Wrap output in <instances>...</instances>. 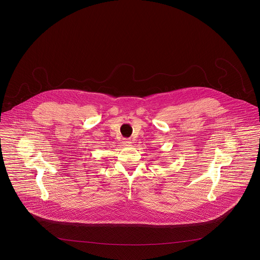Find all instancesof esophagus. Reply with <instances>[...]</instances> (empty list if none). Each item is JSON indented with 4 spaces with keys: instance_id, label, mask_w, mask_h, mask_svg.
<instances>
[{
    "instance_id": "34e87169",
    "label": "esophagus",
    "mask_w": 260,
    "mask_h": 260,
    "mask_svg": "<svg viewBox=\"0 0 260 260\" xmlns=\"http://www.w3.org/2000/svg\"><path fill=\"white\" fill-rule=\"evenodd\" d=\"M123 143L124 144H125V145H130V144H131V141H130V140H127V139H126V140H124Z\"/></svg>"
}]
</instances>
